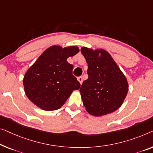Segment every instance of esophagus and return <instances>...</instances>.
Returning <instances> with one entry per match:
<instances>
[{"mask_svg": "<svg viewBox=\"0 0 153 153\" xmlns=\"http://www.w3.org/2000/svg\"><path fill=\"white\" fill-rule=\"evenodd\" d=\"M77 80H78V82L80 84H82V82H83L82 77H77Z\"/></svg>", "mask_w": 153, "mask_h": 153, "instance_id": "esophagus-1", "label": "esophagus"}]
</instances>
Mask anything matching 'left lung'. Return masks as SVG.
Listing matches in <instances>:
<instances>
[{
	"instance_id": "obj_1",
	"label": "left lung",
	"mask_w": 153,
	"mask_h": 153,
	"mask_svg": "<svg viewBox=\"0 0 153 153\" xmlns=\"http://www.w3.org/2000/svg\"><path fill=\"white\" fill-rule=\"evenodd\" d=\"M81 52L88 64V77L79 89L86 111L99 117L117 110L128 91L126 76L105 49L82 47Z\"/></svg>"
}]
</instances>
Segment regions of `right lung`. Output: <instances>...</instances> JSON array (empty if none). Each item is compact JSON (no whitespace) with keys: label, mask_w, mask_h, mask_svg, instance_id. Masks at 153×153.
Segmentation results:
<instances>
[{"label":"right lung","mask_w":153,"mask_h":153,"mask_svg":"<svg viewBox=\"0 0 153 153\" xmlns=\"http://www.w3.org/2000/svg\"><path fill=\"white\" fill-rule=\"evenodd\" d=\"M79 51V47L52 45L43 51L25 74V93L29 100L42 110L60 108L80 84L72 74L74 66L69 57Z\"/></svg>","instance_id":"right-lung-1"}]
</instances>
